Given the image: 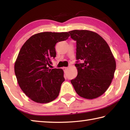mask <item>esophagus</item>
<instances>
[{"label":"esophagus","instance_id":"1","mask_svg":"<svg viewBox=\"0 0 130 130\" xmlns=\"http://www.w3.org/2000/svg\"><path fill=\"white\" fill-rule=\"evenodd\" d=\"M68 69V68L67 67H63V70H64V71H65V70H67Z\"/></svg>","mask_w":130,"mask_h":130}]
</instances>
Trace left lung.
<instances>
[{"mask_svg":"<svg viewBox=\"0 0 130 130\" xmlns=\"http://www.w3.org/2000/svg\"><path fill=\"white\" fill-rule=\"evenodd\" d=\"M76 41L77 76L70 81L82 98L93 99L108 88L113 78L116 62L108 45L102 37L89 30L68 32Z\"/></svg>","mask_w":130,"mask_h":130,"instance_id":"left-lung-1","label":"left lung"}]
</instances>
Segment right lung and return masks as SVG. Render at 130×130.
Instances as JSON below:
<instances>
[{
	"instance_id": "right-lung-1",
	"label": "right lung",
	"mask_w": 130,
	"mask_h": 130,
	"mask_svg": "<svg viewBox=\"0 0 130 130\" xmlns=\"http://www.w3.org/2000/svg\"><path fill=\"white\" fill-rule=\"evenodd\" d=\"M67 32H43L26 41L19 51L14 70L19 87L30 99L47 103L58 97L65 81L61 69H49L56 56L55 45L69 38Z\"/></svg>"
}]
</instances>
